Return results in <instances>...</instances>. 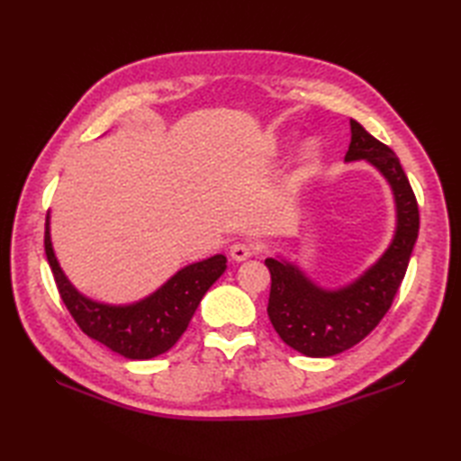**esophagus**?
<instances>
[{
	"instance_id": "1",
	"label": "esophagus",
	"mask_w": 461,
	"mask_h": 461,
	"mask_svg": "<svg viewBox=\"0 0 461 461\" xmlns=\"http://www.w3.org/2000/svg\"><path fill=\"white\" fill-rule=\"evenodd\" d=\"M253 253H256V248H253L248 241H236L230 248V256L233 261H246L253 256Z\"/></svg>"
}]
</instances>
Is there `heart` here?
I'll use <instances>...</instances> for the list:
<instances>
[{"label":"heart","instance_id":"1","mask_svg":"<svg viewBox=\"0 0 461 461\" xmlns=\"http://www.w3.org/2000/svg\"><path fill=\"white\" fill-rule=\"evenodd\" d=\"M317 152H319L317 144H315V142H307V144L301 149V162H303V164H311L312 160L317 158Z\"/></svg>","mask_w":461,"mask_h":461}]
</instances>
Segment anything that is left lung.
Wrapping results in <instances>:
<instances>
[{
    "label": "left lung",
    "instance_id": "1",
    "mask_svg": "<svg viewBox=\"0 0 461 461\" xmlns=\"http://www.w3.org/2000/svg\"><path fill=\"white\" fill-rule=\"evenodd\" d=\"M345 160H366L393 188L396 231L388 249L358 279L339 289L319 287L287 259H266L271 273V325L285 345L312 358L335 357L355 347L378 325L406 276L420 230L416 195L398 156L352 119Z\"/></svg>",
    "mask_w": 461,
    "mask_h": 461
}]
</instances>
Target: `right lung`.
<instances>
[{"label": "right lung", "mask_w": 461, "mask_h": 461, "mask_svg": "<svg viewBox=\"0 0 461 461\" xmlns=\"http://www.w3.org/2000/svg\"><path fill=\"white\" fill-rule=\"evenodd\" d=\"M45 253L59 295L86 337L131 360H149L170 350L188 329L202 297L225 271V256L190 263L156 289L131 305H106L77 291L55 258L49 213L45 221Z\"/></svg>", "instance_id": "right-lung-1"}]
</instances>
